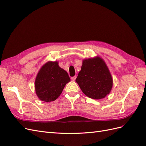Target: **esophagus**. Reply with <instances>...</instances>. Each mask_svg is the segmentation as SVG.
Returning a JSON list of instances; mask_svg holds the SVG:
<instances>
[{
  "label": "esophagus",
  "mask_w": 146,
  "mask_h": 146,
  "mask_svg": "<svg viewBox=\"0 0 146 146\" xmlns=\"http://www.w3.org/2000/svg\"><path fill=\"white\" fill-rule=\"evenodd\" d=\"M76 78H77V76H74V77H71V80H72V81H75V80H76Z\"/></svg>",
  "instance_id": "1"
}]
</instances>
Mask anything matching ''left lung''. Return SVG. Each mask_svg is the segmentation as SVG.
Wrapping results in <instances>:
<instances>
[{"label":"left lung","instance_id":"1","mask_svg":"<svg viewBox=\"0 0 146 146\" xmlns=\"http://www.w3.org/2000/svg\"><path fill=\"white\" fill-rule=\"evenodd\" d=\"M76 82L88 98L99 100L110 94L113 78L105 61L99 56L83 60Z\"/></svg>","mask_w":146,"mask_h":146}]
</instances>
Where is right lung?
I'll list each match as a JSON object with an SVG mask.
<instances>
[{
  "mask_svg": "<svg viewBox=\"0 0 146 146\" xmlns=\"http://www.w3.org/2000/svg\"><path fill=\"white\" fill-rule=\"evenodd\" d=\"M70 81L68 72L60 67L58 61H48L42 66L37 74L35 81L36 94L41 101H54Z\"/></svg>",
  "mask_w": 146,
  "mask_h": 146,
  "instance_id": "add662e5",
  "label": "right lung"
}]
</instances>
